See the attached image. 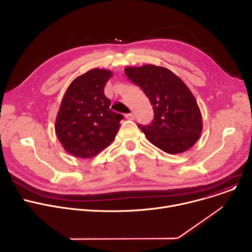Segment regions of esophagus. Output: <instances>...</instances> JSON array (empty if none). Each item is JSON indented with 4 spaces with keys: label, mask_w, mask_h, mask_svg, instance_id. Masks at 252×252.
<instances>
[{
    "label": "esophagus",
    "mask_w": 252,
    "mask_h": 252,
    "mask_svg": "<svg viewBox=\"0 0 252 252\" xmlns=\"http://www.w3.org/2000/svg\"><path fill=\"white\" fill-rule=\"evenodd\" d=\"M126 119L129 120V121H133V120H135V114H133L132 112L127 113V114H126Z\"/></svg>",
    "instance_id": "34e87169"
}]
</instances>
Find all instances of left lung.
<instances>
[{
	"mask_svg": "<svg viewBox=\"0 0 252 252\" xmlns=\"http://www.w3.org/2000/svg\"><path fill=\"white\" fill-rule=\"evenodd\" d=\"M125 73L153 106L152 124L139 125L147 139L168 154L191 148L203 130V121L196 100L184 82L170 70L155 64L126 66Z\"/></svg>",
	"mask_w": 252,
	"mask_h": 252,
	"instance_id": "1",
	"label": "left lung"
}]
</instances>
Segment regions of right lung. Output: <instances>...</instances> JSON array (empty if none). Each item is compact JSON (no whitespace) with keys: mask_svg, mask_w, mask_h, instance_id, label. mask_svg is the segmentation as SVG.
Here are the masks:
<instances>
[{"mask_svg":"<svg viewBox=\"0 0 252 252\" xmlns=\"http://www.w3.org/2000/svg\"><path fill=\"white\" fill-rule=\"evenodd\" d=\"M112 76L105 69H92L77 77L66 89L56 120V133L69 154L87 159L114 140L124 116L112 111L104 87Z\"/></svg>","mask_w":252,"mask_h":252,"instance_id":"right-lung-1","label":"right lung"}]
</instances>
